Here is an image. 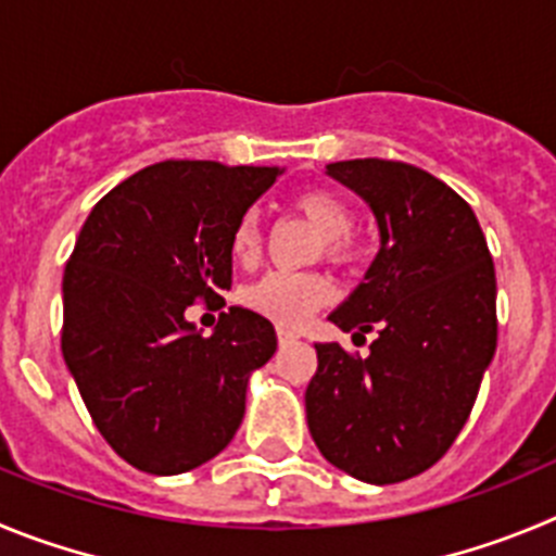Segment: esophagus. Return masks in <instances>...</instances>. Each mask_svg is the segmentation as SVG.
I'll list each match as a JSON object with an SVG mask.
<instances>
[{
    "mask_svg": "<svg viewBox=\"0 0 556 556\" xmlns=\"http://www.w3.org/2000/svg\"><path fill=\"white\" fill-rule=\"evenodd\" d=\"M279 343H282V346H288V343H293V340H299V334L296 332H290V329H282L279 327Z\"/></svg>",
    "mask_w": 556,
    "mask_h": 556,
    "instance_id": "esophagus-1",
    "label": "esophagus"
}]
</instances>
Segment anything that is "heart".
I'll use <instances>...</instances> for the list:
<instances>
[{
  "label": "heart",
  "instance_id": "heart-1",
  "mask_svg": "<svg viewBox=\"0 0 556 556\" xmlns=\"http://www.w3.org/2000/svg\"><path fill=\"white\" fill-rule=\"evenodd\" d=\"M293 210L324 238V254L329 260H349L352 243L349 232L354 227V213L340 197L321 188H309L293 199ZM263 247V229L257 213L238 218L232 229V257L238 263H252ZM243 304L263 318H271L279 327H302L309 315L332 299V282L321 274H282L271 271L243 290Z\"/></svg>",
  "mask_w": 556,
  "mask_h": 556
}]
</instances>
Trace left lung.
Returning <instances> with one entry per match:
<instances>
[{
  "instance_id": "8db88e82",
  "label": "left lung",
  "mask_w": 556,
  "mask_h": 556,
  "mask_svg": "<svg viewBox=\"0 0 556 556\" xmlns=\"http://www.w3.org/2000/svg\"><path fill=\"white\" fill-rule=\"evenodd\" d=\"M327 174L379 229L377 257L329 321L379 334L368 357L315 343L307 427L349 477L404 482L448 452L496 354L493 257L468 202L432 174L379 157L329 163Z\"/></svg>"
}]
</instances>
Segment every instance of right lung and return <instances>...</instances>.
<instances>
[{
  "label": "right lung",
  "mask_w": 556,
  "mask_h": 556,
  "mask_svg": "<svg viewBox=\"0 0 556 556\" xmlns=\"http://www.w3.org/2000/svg\"><path fill=\"white\" fill-rule=\"evenodd\" d=\"M277 166L166 160L116 185L83 224L63 274V359L113 452L174 477L229 446L249 377L277 352L268 318L229 307L204 338L185 309L224 307L232 229Z\"/></svg>",
  "instance_id": "obj_1"
}]
</instances>
